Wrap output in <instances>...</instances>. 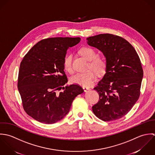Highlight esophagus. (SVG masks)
Segmentation results:
<instances>
[{
    "mask_svg": "<svg viewBox=\"0 0 155 155\" xmlns=\"http://www.w3.org/2000/svg\"><path fill=\"white\" fill-rule=\"evenodd\" d=\"M83 89L84 90V92H87L88 90H89V87H85V86H83Z\"/></svg>",
    "mask_w": 155,
    "mask_h": 155,
    "instance_id": "34e87169",
    "label": "esophagus"
}]
</instances>
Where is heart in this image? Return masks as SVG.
I'll use <instances>...</instances> for the list:
<instances>
[{"label": "heart", "mask_w": 155, "mask_h": 155, "mask_svg": "<svg viewBox=\"0 0 155 155\" xmlns=\"http://www.w3.org/2000/svg\"><path fill=\"white\" fill-rule=\"evenodd\" d=\"M80 53L86 60L91 62L89 69H93L97 75H101L105 72L106 61L104 58L97 56V53L94 49L90 47H83L80 50ZM72 59V54H67L63 59V66L65 70L69 73L73 71ZM94 71L91 70L86 72L77 73L71 77L70 81L73 84L88 87L93 84L96 79L95 72Z\"/></svg>", "instance_id": "1"}]
</instances>
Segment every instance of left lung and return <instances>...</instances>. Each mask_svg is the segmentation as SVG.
<instances>
[{
	"label": "left lung",
	"mask_w": 155,
	"mask_h": 155,
	"mask_svg": "<svg viewBox=\"0 0 155 155\" xmlns=\"http://www.w3.org/2000/svg\"><path fill=\"white\" fill-rule=\"evenodd\" d=\"M87 40L106 59V73L94 88L99 100L92 107L93 112L105 122L119 119L131 110L140 94L143 70L139 56L128 41L117 35L99 34Z\"/></svg>",
	"instance_id": "obj_1"
}]
</instances>
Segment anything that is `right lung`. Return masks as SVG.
I'll list each match as a JSON object with an SVG mask.
<instances>
[{"mask_svg": "<svg viewBox=\"0 0 155 155\" xmlns=\"http://www.w3.org/2000/svg\"><path fill=\"white\" fill-rule=\"evenodd\" d=\"M77 38L56 37L36 44L20 63L18 89L26 113L45 124L60 121L68 113L75 97L84 92L77 84L63 87L68 79L63 59ZM61 88L64 91L57 93Z\"/></svg>", "mask_w": 155, "mask_h": 155, "instance_id": "right-lung-1", "label": "right lung"}]
</instances>
